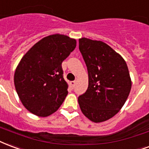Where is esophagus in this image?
I'll use <instances>...</instances> for the list:
<instances>
[{
    "instance_id": "34e87169",
    "label": "esophagus",
    "mask_w": 149,
    "mask_h": 149,
    "mask_svg": "<svg viewBox=\"0 0 149 149\" xmlns=\"http://www.w3.org/2000/svg\"><path fill=\"white\" fill-rule=\"evenodd\" d=\"M75 84H76V81H71V82H70V85H71L72 88H74Z\"/></svg>"
}]
</instances>
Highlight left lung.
<instances>
[{
	"label": "left lung",
	"instance_id": "1",
	"mask_svg": "<svg viewBox=\"0 0 149 149\" xmlns=\"http://www.w3.org/2000/svg\"><path fill=\"white\" fill-rule=\"evenodd\" d=\"M79 49L88 73V87L78 97L80 110L93 122L114 117L125 104L132 87L122 56L102 41L79 39Z\"/></svg>",
	"mask_w": 149,
	"mask_h": 149
}]
</instances>
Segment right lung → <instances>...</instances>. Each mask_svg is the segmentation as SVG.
I'll return each instance as SVG.
<instances>
[{"label":"right lung","instance_id":"right-lung-1","mask_svg":"<svg viewBox=\"0 0 149 149\" xmlns=\"http://www.w3.org/2000/svg\"><path fill=\"white\" fill-rule=\"evenodd\" d=\"M77 47V41L55 34L38 41L17 65L14 84L24 107L39 117L58 111L68 95L61 63Z\"/></svg>","mask_w":149,"mask_h":149}]
</instances>
